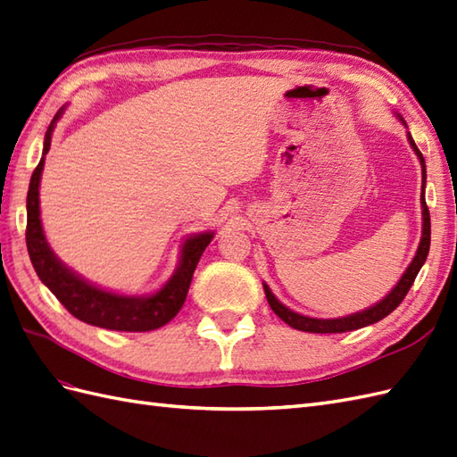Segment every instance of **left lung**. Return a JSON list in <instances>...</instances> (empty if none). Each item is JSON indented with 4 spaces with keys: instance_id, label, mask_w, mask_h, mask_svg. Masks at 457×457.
<instances>
[{
    "instance_id": "left-lung-1",
    "label": "left lung",
    "mask_w": 457,
    "mask_h": 457,
    "mask_svg": "<svg viewBox=\"0 0 457 457\" xmlns=\"http://www.w3.org/2000/svg\"><path fill=\"white\" fill-rule=\"evenodd\" d=\"M397 117H400V115H397ZM400 121L405 125L403 117H400ZM407 140H409V145H411V148L415 150V154H417V158L420 162V168H423V196H420V206H423V236H420L419 249H417V253L413 256L411 264L407 266V270L400 278V282H397V286L382 301H378L377 305H372V307L361 311V312L347 314V317H342V319H311V317H303V314H299L295 311L287 309L286 305H282V303H279L276 299V295L270 291V287L264 284V294H266V299H268V305H270V309L286 324H289L291 328L301 330V332H314V334H342V332H351V330L362 328V326H369V324L378 322L384 317H388V314L405 299L409 287L413 286L415 278H417V274L420 270V266H423L425 261H427L428 247H430V214H428V208H427V203H425V181H427L425 158H423V154H420V150L417 148L413 137L409 135V133H407Z\"/></svg>"
}]
</instances>
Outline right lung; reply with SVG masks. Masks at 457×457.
<instances>
[{"label":"right lung","mask_w":457,"mask_h":457,"mask_svg":"<svg viewBox=\"0 0 457 457\" xmlns=\"http://www.w3.org/2000/svg\"><path fill=\"white\" fill-rule=\"evenodd\" d=\"M63 108L55 113L48 131L44 137V150L37 170L32 171L29 195H27V249L30 262L37 270L42 284L60 299L62 305L73 314L75 319L87 324L98 326V328L117 330V332H150L160 326L168 324L178 314L187 299L193 272L201 261L208 243L212 241L214 233H195L189 239H185L181 249V261L178 270L163 284L156 294L135 297V295H120L113 291L96 287L87 282L85 278L75 274L71 268H67L46 241L42 220H40V178L44 170V156L48 154L52 145V133L55 121L60 120Z\"/></svg>","instance_id":"right-lung-1"}]
</instances>
